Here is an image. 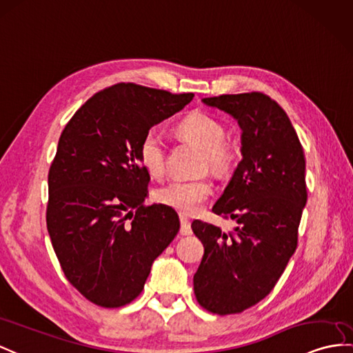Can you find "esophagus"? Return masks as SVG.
I'll use <instances>...</instances> for the list:
<instances>
[{
    "mask_svg": "<svg viewBox=\"0 0 353 353\" xmlns=\"http://www.w3.org/2000/svg\"><path fill=\"white\" fill-rule=\"evenodd\" d=\"M179 221H181V229H179V234L181 235H190L192 234V226H190V220H188L187 216L184 214H179Z\"/></svg>",
    "mask_w": 353,
    "mask_h": 353,
    "instance_id": "esophagus-1",
    "label": "esophagus"
}]
</instances>
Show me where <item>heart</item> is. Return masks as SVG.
I'll use <instances>...</instances> for the list:
<instances>
[{
  "label": "heart",
  "mask_w": 353,
  "mask_h": 353,
  "mask_svg": "<svg viewBox=\"0 0 353 353\" xmlns=\"http://www.w3.org/2000/svg\"><path fill=\"white\" fill-rule=\"evenodd\" d=\"M176 134L184 141L193 142L203 151V166L212 174H226L235 160V148L226 137L225 124L203 112H193L176 125ZM137 159L142 168L152 176H160L165 172L166 143L156 128L145 132L137 147ZM212 192L211 183L206 179L185 181L172 179L156 188L154 199L159 203L174 208L183 214H196Z\"/></svg>",
  "instance_id": "heart-1"
}]
</instances>
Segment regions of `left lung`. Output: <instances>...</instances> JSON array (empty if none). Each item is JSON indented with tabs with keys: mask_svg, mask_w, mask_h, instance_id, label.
Here are the masks:
<instances>
[{
	"mask_svg": "<svg viewBox=\"0 0 353 353\" xmlns=\"http://www.w3.org/2000/svg\"><path fill=\"white\" fill-rule=\"evenodd\" d=\"M234 117L241 127L243 160L220 199L217 216L236 220L225 234L194 220L203 244L193 277L197 303L217 314L241 313L276 286L298 244L307 202L305 159L286 112L262 92L225 94L202 100Z\"/></svg>",
	"mask_w": 353,
	"mask_h": 353,
	"instance_id": "8db88e82",
	"label": "left lung"
}]
</instances>
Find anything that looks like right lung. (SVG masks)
Listing matches in <instances>:
<instances>
[{"mask_svg":"<svg viewBox=\"0 0 353 353\" xmlns=\"http://www.w3.org/2000/svg\"><path fill=\"white\" fill-rule=\"evenodd\" d=\"M192 100V92L117 83L94 94L59 136L48 175V232L67 280L94 304L132 303L178 234L174 210L143 205L150 174L137 147Z\"/></svg>","mask_w":353,"mask_h":353,"instance_id":"1","label":"right lung"}]
</instances>
